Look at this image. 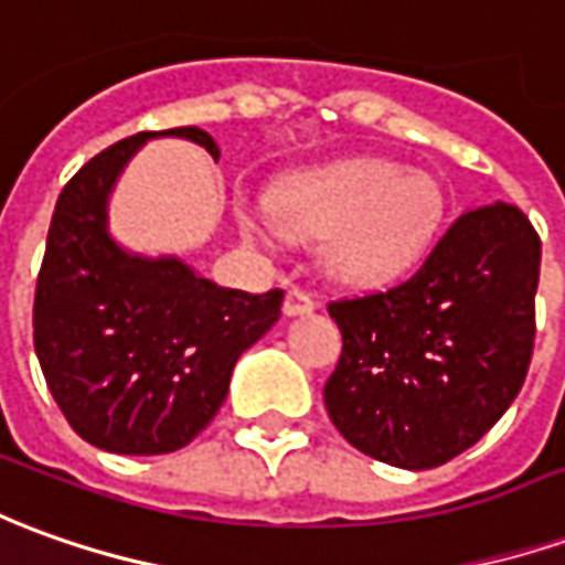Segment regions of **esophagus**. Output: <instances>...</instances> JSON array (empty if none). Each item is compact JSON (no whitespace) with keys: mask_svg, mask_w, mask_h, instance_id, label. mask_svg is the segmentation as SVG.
I'll return each mask as SVG.
<instances>
[{"mask_svg":"<svg viewBox=\"0 0 565 565\" xmlns=\"http://www.w3.org/2000/svg\"><path fill=\"white\" fill-rule=\"evenodd\" d=\"M315 311V299L311 294H306L302 287H290L287 296H284V315L287 318H296V315H309Z\"/></svg>","mask_w":565,"mask_h":565,"instance_id":"obj_1","label":"esophagus"}]
</instances>
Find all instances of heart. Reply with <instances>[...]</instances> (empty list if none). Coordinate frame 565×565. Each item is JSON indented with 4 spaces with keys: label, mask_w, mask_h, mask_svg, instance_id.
Wrapping results in <instances>:
<instances>
[{
    "label": "heart",
    "mask_w": 565,
    "mask_h": 565,
    "mask_svg": "<svg viewBox=\"0 0 565 565\" xmlns=\"http://www.w3.org/2000/svg\"><path fill=\"white\" fill-rule=\"evenodd\" d=\"M275 220L244 207V238L271 242L278 226L294 238L321 242L323 269L354 287H376L404 275L431 242L440 220V189L428 173L392 161H358L284 186Z\"/></svg>",
    "instance_id": "heart-1"
}]
</instances>
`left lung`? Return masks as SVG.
Masks as SVG:
<instances>
[{
	"mask_svg": "<svg viewBox=\"0 0 565 565\" xmlns=\"http://www.w3.org/2000/svg\"><path fill=\"white\" fill-rule=\"evenodd\" d=\"M539 266L526 214L495 201L461 214L401 284L330 302L342 358L323 404L339 434L406 471L475 447L530 370Z\"/></svg>",
	"mask_w": 565,
	"mask_h": 565,
	"instance_id": "8db88e82",
	"label": "left lung"
}]
</instances>
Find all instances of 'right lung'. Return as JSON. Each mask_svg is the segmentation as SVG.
Returning <instances> with one entry per match:
<instances>
[{"instance_id":"1","label":"right lung","mask_w":565,"mask_h":565,"mask_svg":"<svg viewBox=\"0 0 565 565\" xmlns=\"http://www.w3.org/2000/svg\"><path fill=\"white\" fill-rule=\"evenodd\" d=\"M156 137L220 156L201 128L134 134L94 156L63 186L35 281L33 342L51 394L82 440L118 456L173 452L207 428L284 302V290H228L180 256L131 254L109 235L118 177Z\"/></svg>"}]
</instances>
